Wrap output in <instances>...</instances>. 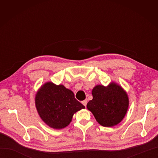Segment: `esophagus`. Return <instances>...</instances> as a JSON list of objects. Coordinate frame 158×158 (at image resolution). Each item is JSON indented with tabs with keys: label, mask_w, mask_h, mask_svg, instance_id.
Returning a JSON list of instances; mask_svg holds the SVG:
<instances>
[{
	"label": "esophagus",
	"mask_w": 158,
	"mask_h": 158,
	"mask_svg": "<svg viewBox=\"0 0 158 158\" xmlns=\"http://www.w3.org/2000/svg\"><path fill=\"white\" fill-rule=\"evenodd\" d=\"M87 103H88V102H87L86 100H83V101H82V104H83V105H84L85 106H86Z\"/></svg>",
	"instance_id": "34e87169"
}]
</instances>
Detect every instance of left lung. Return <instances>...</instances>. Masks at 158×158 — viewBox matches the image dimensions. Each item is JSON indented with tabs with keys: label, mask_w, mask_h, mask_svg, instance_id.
I'll return each instance as SVG.
<instances>
[{
	"label": "left lung",
	"mask_w": 158,
	"mask_h": 158,
	"mask_svg": "<svg viewBox=\"0 0 158 158\" xmlns=\"http://www.w3.org/2000/svg\"><path fill=\"white\" fill-rule=\"evenodd\" d=\"M92 96L87 108L100 125L112 127L123 119L129 101L127 94L119 85L114 83L108 87L96 85L92 89Z\"/></svg>",
	"instance_id": "8db88e82"
}]
</instances>
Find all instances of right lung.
<instances>
[{
    "mask_svg": "<svg viewBox=\"0 0 158 158\" xmlns=\"http://www.w3.org/2000/svg\"><path fill=\"white\" fill-rule=\"evenodd\" d=\"M37 111L43 122L55 129H62L70 123L74 113L85 106L76 100L73 92L62 85L48 82L35 97Z\"/></svg>",
    "mask_w": 158,
    "mask_h": 158,
    "instance_id": "1",
    "label": "right lung"
}]
</instances>
